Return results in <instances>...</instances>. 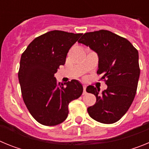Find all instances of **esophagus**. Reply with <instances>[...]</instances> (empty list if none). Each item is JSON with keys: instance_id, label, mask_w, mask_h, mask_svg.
<instances>
[{"instance_id": "34e87169", "label": "esophagus", "mask_w": 149, "mask_h": 149, "mask_svg": "<svg viewBox=\"0 0 149 149\" xmlns=\"http://www.w3.org/2000/svg\"><path fill=\"white\" fill-rule=\"evenodd\" d=\"M86 85H84V95L86 94Z\"/></svg>"}]
</instances>
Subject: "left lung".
Instances as JSON below:
<instances>
[{"label":"left lung","mask_w":149,"mask_h":149,"mask_svg":"<svg viewBox=\"0 0 149 149\" xmlns=\"http://www.w3.org/2000/svg\"><path fill=\"white\" fill-rule=\"evenodd\" d=\"M78 42L98 54L97 74L106 79L107 85L102 93L93 86H87L86 92L96 97L88 113L101 123H115L126 113L136 95L140 73L137 50L127 39L104 30L86 33Z\"/></svg>","instance_id":"1"}]
</instances>
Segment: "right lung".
Returning <instances> with one entry per match:
<instances>
[{"label":"right lung","instance_id":"right-lung-1","mask_svg":"<svg viewBox=\"0 0 149 149\" xmlns=\"http://www.w3.org/2000/svg\"><path fill=\"white\" fill-rule=\"evenodd\" d=\"M81 35L49 31L33 39L21 56L18 80L22 98L30 113L42 125L54 126L64 122L68 104L82 95L83 86L77 80L58 84L54 77Z\"/></svg>","mask_w":149,"mask_h":149}]
</instances>
